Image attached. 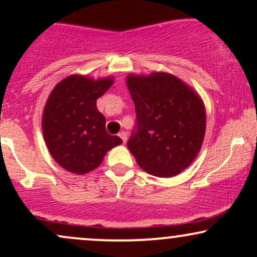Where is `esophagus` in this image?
Masks as SVG:
<instances>
[{
    "label": "esophagus",
    "mask_w": 257,
    "mask_h": 257,
    "mask_svg": "<svg viewBox=\"0 0 257 257\" xmlns=\"http://www.w3.org/2000/svg\"><path fill=\"white\" fill-rule=\"evenodd\" d=\"M119 138L120 139H122V140H123V143H124L125 144V141H126V133L124 132V131H122V132H120L119 133Z\"/></svg>",
    "instance_id": "34e87169"
}]
</instances>
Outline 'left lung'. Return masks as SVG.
I'll list each match as a JSON object with an SVG mask.
<instances>
[{
	"label": "left lung",
	"mask_w": 257,
	"mask_h": 257,
	"mask_svg": "<svg viewBox=\"0 0 257 257\" xmlns=\"http://www.w3.org/2000/svg\"><path fill=\"white\" fill-rule=\"evenodd\" d=\"M137 126L126 143L138 164L151 175L170 178L197 157L205 134V107L185 82L166 72L129 75Z\"/></svg>",
	"instance_id": "obj_1"
}]
</instances>
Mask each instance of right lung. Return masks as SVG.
<instances>
[{
	"mask_svg": "<svg viewBox=\"0 0 257 257\" xmlns=\"http://www.w3.org/2000/svg\"><path fill=\"white\" fill-rule=\"evenodd\" d=\"M113 84V78L93 79L71 75L55 85L47 100L42 131L48 151L69 172L87 174L101 164L106 152L122 144L106 132V119L96 99Z\"/></svg>",
	"mask_w": 257,
	"mask_h": 257,
	"instance_id": "right-lung-1",
	"label": "right lung"
}]
</instances>
